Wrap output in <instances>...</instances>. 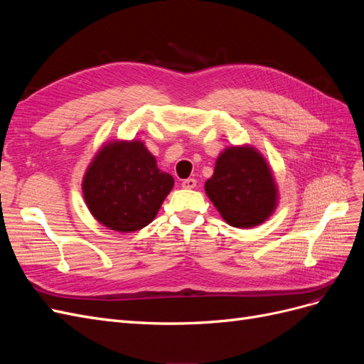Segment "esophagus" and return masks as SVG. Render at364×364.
I'll return each mask as SVG.
<instances>
[{
  "instance_id": "1",
  "label": "esophagus",
  "mask_w": 364,
  "mask_h": 364,
  "mask_svg": "<svg viewBox=\"0 0 364 364\" xmlns=\"http://www.w3.org/2000/svg\"><path fill=\"white\" fill-rule=\"evenodd\" d=\"M196 185H197V181H196V179H193V178H190V179H185V181L182 182V186H183V188H188V190L194 188Z\"/></svg>"
}]
</instances>
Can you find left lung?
Returning <instances> with one entry per match:
<instances>
[{
	"instance_id": "8db88e82",
	"label": "left lung",
	"mask_w": 364,
	"mask_h": 364,
	"mask_svg": "<svg viewBox=\"0 0 364 364\" xmlns=\"http://www.w3.org/2000/svg\"><path fill=\"white\" fill-rule=\"evenodd\" d=\"M205 191L225 222L234 228L266 222L278 200L270 167L261 153L249 146L228 147L217 158Z\"/></svg>"
}]
</instances>
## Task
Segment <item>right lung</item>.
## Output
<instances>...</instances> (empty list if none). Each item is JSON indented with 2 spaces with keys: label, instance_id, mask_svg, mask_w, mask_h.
Instances as JSON below:
<instances>
[{
  "label": "right lung",
  "instance_id": "1",
  "mask_svg": "<svg viewBox=\"0 0 364 364\" xmlns=\"http://www.w3.org/2000/svg\"><path fill=\"white\" fill-rule=\"evenodd\" d=\"M174 185L171 174L141 141H112L97 153L83 178V197L103 226L134 232L156 217Z\"/></svg>",
  "mask_w": 364,
  "mask_h": 364
}]
</instances>
